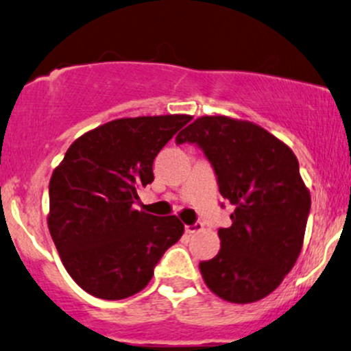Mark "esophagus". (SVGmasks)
Instances as JSON below:
<instances>
[{"mask_svg": "<svg viewBox=\"0 0 351 351\" xmlns=\"http://www.w3.org/2000/svg\"><path fill=\"white\" fill-rule=\"evenodd\" d=\"M202 227H204L202 222H195V223H192V226H186V234H194V232L200 230Z\"/></svg>", "mask_w": 351, "mask_h": 351, "instance_id": "34e87169", "label": "esophagus"}]
</instances>
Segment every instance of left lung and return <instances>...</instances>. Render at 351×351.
<instances>
[{"mask_svg": "<svg viewBox=\"0 0 351 351\" xmlns=\"http://www.w3.org/2000/svg\"><path fill=\"white\" fill-rule=\"evenodd\" d=\"M176 143L202 149L234 206L232 226L219 228V254L199 263L204 282L232 303L267 297L300 255L312 204L292 149L261 125L226 116L199 117Z\"/></svg>", "mask_w": 351, "mask_h": 351, "instance_id": "obj_1", "label": "left lung"}]
</instances>
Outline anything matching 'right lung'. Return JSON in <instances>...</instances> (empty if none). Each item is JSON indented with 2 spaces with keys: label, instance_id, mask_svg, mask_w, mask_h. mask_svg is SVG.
<instances>
[{
  "label": "right lung",
  "instance_id": "add662e5",
  "mask_svg": "<svg viewBox=\"0 0 351 351\" xmlns=\"http://www.w3.org/2000/svg\"><path fill=\"white\" fill-rule=\"evenodd\" d=\"M191 116L116 119L74 141L49 180L48 227L62 265L104 300L141 292L164 252L182 237L176 215L136 210L137 189L154 180L160 149Z\"/></svg>",
  "mask_w": 351,
  "mask_h": 351
}]
</instances>
